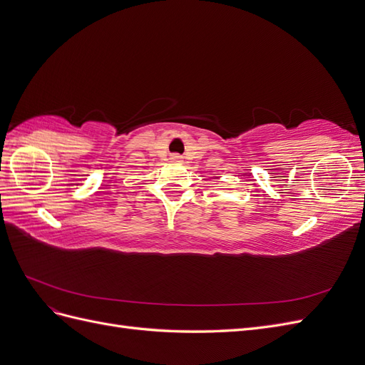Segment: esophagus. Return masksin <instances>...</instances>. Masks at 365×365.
Listing matches in <instances>:
<instances>
[{
	"label": "esophagus",
	"mask_w": 365,
	"mask_h": 365,
	"mask_svg": "<svg viewBox=\"0 0 365 365\" xmlns=\"http://www.w3.org/2000/svg\"><path fill=\"white\" fill-rule=\"evenodd\" d=\"M170 160H172V161H180V160H181V157L178 155V153H175V155H172V157H170Z\"/></svg>",
	"instance_id": "esophagus-1"
}]
</instances>
